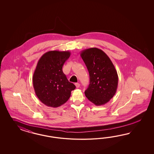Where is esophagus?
I'll return each instance as SVG.
<instances>
[{"label":"esophagus","mask_w":154,"mask_h":154,"mask_svg":"<svg viewBox=\"0 0 154 154\" xmlns=\"http://www.w3.org/2000/svg\"><path fill=\"white\" fill-rule=\"evenodd\" d=\"M75 86H76L77 88H79V86H80V84H79V83H75Z\"/></svg>","instance_id":"1"}]
</instances>
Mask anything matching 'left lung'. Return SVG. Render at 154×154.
<instances>
[{"instance_id": "obj_1", "label": "left lung", "mask_w": 154, "mask_h": 154, "mask_svg": "<svg viewBox=\"0 0 154 154\" xmlns=\"http://www.w3.org/2000/svg\"><path fill=\"white\" fill-rule=\"evenodd\" d=\"M80 55L90 75V84L85 91L86 97L95 106L105 104L116 92L118 75L112 61L98 48L82 51Z\"/></svg>"}]
</instances>
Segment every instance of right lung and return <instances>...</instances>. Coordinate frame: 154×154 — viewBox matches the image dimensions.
Segmentation results:
<instances>
[{"label": "right lung", "mask_w": 154, "mask_h": 154, "mask_svg": "<svg viewBox=\"0 0 154 154\" xmlns=\"http://www.w3.org/2000/svg\"><path fill=\"white\" fill-rule=\"evenodd\" d=\"M70 55L68 51H50L44 54L38 62L33 74V87L38 99L48 107L56 108L63 105L75 89L62 70Z\"/></svg>", "instance_id": "right-lung-1"}]
</instances>
